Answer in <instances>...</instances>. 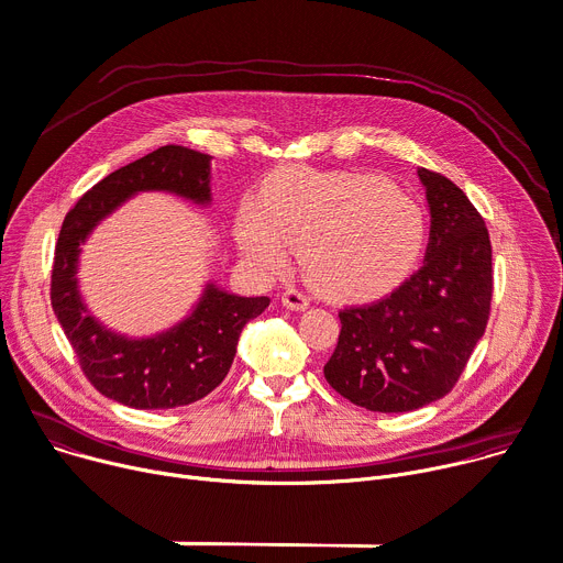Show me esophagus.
<instances>
[{"instance_id": "1", "label": "esophagus", "mask_w": 563, "mask_h": 563, "mask_svg": "<svg viewBox=\"0 0 563 563\" xmlns=\"http://www.w3.org/2000/svg\"><path fill=\"white\" fill-rule=\"evenodd\" d=\"M280 300H283V305H285L287 310H294V312H302V310H308V308H310V298L305 296L302 291L294 289V287L285 289Z\"/></svg>"}]
</instances>
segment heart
Here are the masks:
<instances>
[{
  "label": "heart",
  "instance_id": "heart-1",
  "mask_svg": "<svg viewBox=\"0 0 563 563\" xmlns=\"http://www.w3.org/2000/svg\"><path fill=\"white\" fill-rule=\"evenodd\" d=\"M427 235L422 209L382 177L283 170L263 201H244L235 242L265 274H283L298 249L302 276L330 296H373L413 267Z\"/></svg>",
  "mask_w": 563,
  "mask_h": 563
}]
</instances>
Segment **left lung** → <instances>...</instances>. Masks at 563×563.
<instances>
[{
    "instance_id": "left-lung-1",
    "label": "left lung",
    "mask_w": 563,
    "mask_h": 563,
    "mask_svg": "<svg viewBox=\"0 0 563 563\" xmlns=\"http://www.w3.org/2000/svg\"><path fill=\"white\" fill-rule=\"evenodd\" d=\"M431 216L422 267L388 296L350 305L323 373L356 406L416 411L444 397L485 334L492 242L485 220L451 179L418 170Z\"/></svg>"
}]
</instances>
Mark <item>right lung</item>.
<instances>
[{"label":"right lung","instance_id":"add662e5","mask_svg":"<svg viewBox=\"0 0 563 563\" xmlns=\"http://www.w3.org/2000/svg\"><path fill=\"white\" fill-rule=\"evenodd\" d=\"M145 190L209 207L211 157L184 145H164L87 190L58 235L51 305L93 388L130 408L155 411L192 404L218 388L233 364L242 328L267 310L269 298H246L207 283L190 314L159 334L132 339L100 323L78 289L80 244L121 203Z\"/></svg>","mask_w":563,"mask_h":563}]
</instances>
